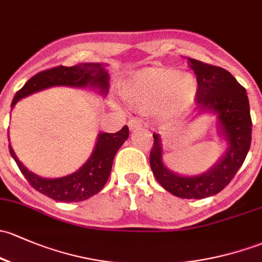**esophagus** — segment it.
Wrapping results in <instances>:
<instances>
[{
    "label": "esophagus",
    "instance_id": "34e87169",
    "mask_svg": "<svg viewBox=\"0 0 262 262\" xmlns=\"http://www.w3.org/2000/svg\"><path fill=\"white\" fill-rule=\"evenodd\" d=\"M128 125L132 130H134V129H138V128H145L147 124L143 122L142 118H133V119L129 120Z\"/></svg>",
    "mask_w": 262,
    "mask_h": 262
}]
</instances>
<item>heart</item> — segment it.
<instances>
[{
  "label": "heart",
  "instance_id": "b5f03b06",
  "mask_svg": "<svg viewBox=\"0 0 262 262\" xmlns=\"http://www.w3.org/2000/svg\"><path fill=\"white\" fill-rule=\"evenodd\" d=\"M197 80L188 73L166 68H150L124 81V99L132 108L152 112L161 106L164 119L172 120L188 112L196 103Z\"/></svg>",
  "mask_w": 262,
  "mask_h": 262
}]
</instances>
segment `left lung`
Here are the masks:
<instances>
[{
	"label": "left lung",
	"mask_w": 262,
	"mask_h": 262,
	"mask_svg": "<svg viewBox=\"0 0 262 262\" xmlns=\"http://www.w3.org/2000/svg\"><path fill=\"white\" fill-rule=\"evenodd\" d=\"M188 65L197 79L196 103L200 109L219 114L221 134L227 140L228 149L208 172L183 177L164 167L161 140L154 133L149 163L156 180L168 192L181 198L201 200L221 192L240 169L251 145L252 122L246 89L227 70L191 57Z\"/></svg>",
	"instance_id": "obj_1"
}]
</instances>
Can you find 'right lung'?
<instances>
[{
  "mask_svg": "<svg viewBox=\"0 0 262 262\" xmlns=\"http://www.w3.org/2000/svg\"><path fill=\"white\" fill-rule=\"evenodd\" d=\"M56 85L80 88L93 86L98 88L103 94H106L109 86V74L103 65L94 62H81L70 68L56 66L48 69L32 76L16 93L11 106L15 105L21 98ZM128 137L129 128L126 125H124L117 133H100L96 140L94 152L80 169L66 177L52 180L38 177L35 173L30 172L18 161L12 147L8 145V148L21 173L32 188L60 202H80L94 196L105 186L112 172L115 154Z\"/></svg>",
  "mask_w": 262,
  "mask_h": 262,
  "instance_id": "right-lung-1",
  "label": "right lung"
}]
</instances>
